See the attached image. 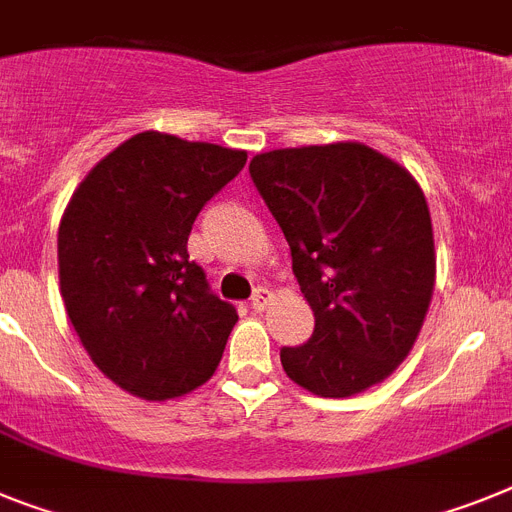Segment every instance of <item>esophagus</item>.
<instances>
[{
  "label": "esophagus",
  "instance_id": "34e87169",
  "mask_svg": "<svg viewBox=\"0 0 512 512\" xmlns=\"http://www.w3.org/2000/svg\"><path fill=\"white\" fill-rule=\"evenodd\" d=\"M270 299H273V291L260 286V289H255V294H252V309H255V312H263L270 304Z\"/></svg>",
  "mask_w": 512,
  "mask_h": 512
}]
</instances>
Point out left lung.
Instances as JSON below:
<instances>
[{
    "mask_svg": "<svg viewBox=\"0 0 512 512\" xmlns=\"http://www.w3.org/2000/svg\"><path fill=\"white\" fill-rule=\"evenodd\" d=\"M252 182L291 247L315 312L283 372L322 398L364 393L414 349L435 291V236L422 187L364 143L257 153Z\"/></svg>",
    "mask_w": 512,
    "mask_h": 512,
    "instance_id": "1",
    "label": "left lung"
}]
</instances>
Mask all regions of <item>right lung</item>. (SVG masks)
I'll use <instances>...</instances> for the list:
<instances>
[{"instance_id":"right-lung-1","label":"right lung","mask_w":512,"mask_h":512,"mask_svg":"<svg viewBox=\"0 0 512 512\" xmlns=\"http://www.w3.org/2000/svg\"><path fill=\"white\" fill-rule=\"evenodd\" d=\"M247 153L137 132L88 171L57 234L59 291L90 362L143 401L208 382L239 315L190 260L192 223Z\"/></svg>"}]
</instances>
